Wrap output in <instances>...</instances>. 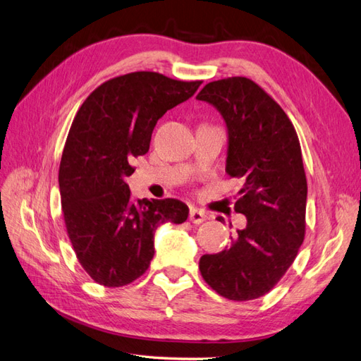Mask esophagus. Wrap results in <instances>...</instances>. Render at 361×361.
Masks as SVG:
<instances>
[{
  "mask_svg": "<svg viewBox=\"0 0 361 361\" xmlns=\"http://www.w3.org/2000/svg\"><path fill=\"white\" fill-rule=\"evenodd\" d=\"M189 219H190V223H193V224H202L207 219V215L200 209H190Z\"/></svg>",
  "mask_w": 361,
  "mask_h": 361,
  "instance_id": "34e87169",
  "label": "esophagus"
}]
</instances>
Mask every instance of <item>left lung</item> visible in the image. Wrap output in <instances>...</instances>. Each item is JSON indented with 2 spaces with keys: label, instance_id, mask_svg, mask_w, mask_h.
Wrapping results in <instances>:
<instances>
[{
  "label": "left lung",
  "instance_id": "left-lung-1",
  "mask_svg": "<svg viewBox=\"0 0 361 361\" xmlns=\"http://www.w3.org/2000/svg\"><path fill=\"white\" fill-rule=\"evenodd\" d=\"M197 99L224 118L226 172L244 181L235 210L247 218L232 245L201 257L200 271L223 298L253 300L281 281L303 243L308 188L300 143L283 109L250 79L210 82Z\"/></svg>",
  "mask_w": 361,
  "mask_h": 361
}]
</instances>
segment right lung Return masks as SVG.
Segmentation results:
<instances>
[{
    "instance_id": "obj_1",
    "label": "right lung",
    "mask_w": 361,
    "mask_h": 361,
    "mask_svg": "<svg viewBox=\"0 0 361 361\" xmlns=\"http://www.w3.org/2000/svg\"><path fill=\"white\" fill-rule=\"evenodd\" d=\"M200 85L129 73L97 87L73 120L59 168L61 202L78 259L97 283L116 288L135 281L154 257L155 230L188 219L180 200L134 201L126 177L134 157L149 149L159 118Z\"/></svg>"
}]
</instances>
